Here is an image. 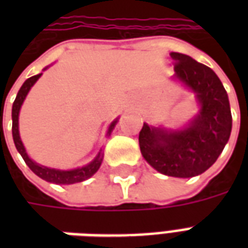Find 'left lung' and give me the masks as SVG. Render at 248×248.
<instances>
[{"instance_id":"8db88e82","label":"left lung","mask_w":248,"mask_h":248,"mask_svg":"<svg viewBox=\"0 0 248 248\" xmlns=\"http://www.w3.org/2000/svg\"><path fill=\"white\" fill-rule=\"evenodd\" d=\"M170 56L175 62L172 79L195 94L199 111L182 129L145 122L140 133V153L161 174L197 177L213 166L229 142L232 127L229 95L208 66L181 53Z\"/></svg>"}]
</instances>
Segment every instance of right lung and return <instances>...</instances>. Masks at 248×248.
Segmentation results:
<instances>
[{"label":"right lung","instance_id":"obj_1","mask_svg":"<svg viewBox=\"0 0 248 248\" xmlns=\"http://www.w3.org/2000/svg\"><path fill=\"white\" fill-rule=\"evenodd\" d=\"M47 67H45L44 70H46ZM42 76V73L37 74V76H33L28 78L26 81L24 82V85L19 89L18 94L16 97V101L13 103V108H12V121H13V126H12V133H13V140L14 145L17 147V150L21 154V156L24 158L25 163L29 166V169L31 171L34 172L35 175H38L40 178H42L44 181L50 183H56V185H73V183L83 182L86 181L90 177H93L95 172L98 171V169L101 167V163H102L103 154L102 149L99 150V153L97 154V156L93 159L90 163H87L86 166L78 167V169H73V170H60V169H53V167L42 166L40 163L34 162L25 150V146L21 140V137H19V129H18V117H19V110H21V106L24 103L25 98L28 95V93L30 92V89L33 87L35 82L38 81V78ZM118 122V118L114 119L113 122L110 124L108 129V137H110L111 131L115 127V124Z\"/></svg>","mask_w":248,"mask_h":248}]
</instances>
